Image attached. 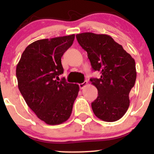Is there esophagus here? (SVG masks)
Listing matches in <instances>:
<instances>
[{
  "mask_svg": "<svg viewBox=\"0 0 154 154\" xmlns=\"http://www.w3.org/2000/svg\"><path fill=\"white\" fill-rule=\"evenodd\" d=\"M87 85H88V82H87V81H85L84 82L79 84V88H80V89H83V88L85 87V86H87Z\"/></svg>",
  "mask_w": 154,
  "mask_h": 154,
  "instance_id": "esophagus-1",
  "label": "esophagus"
}]
</instances>
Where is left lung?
Here are the masks:
<instances>
[{
  "label": "left lung",
  "mask_w": 154,
  "mask_h": 154,
  "mask_svg": "<svg viewBox=\"0 0 154 154\" xmlns=\"http://www.w3.org/2000/svg\"><path fill=\"white\" fill-rule=\"evenodd\" d=\"M76 38L87 51L93 69L101 74L99 79H90L98 89L91 103L93 113L103 121H117L130 106L129 95L137 76L135 60L108 35L84 32Z\"/></svg>",
  "instance_id": "left-lung-1"
}]
</instances>
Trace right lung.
<instances>
[{"mask_svg":"<svg viewBox=\"0 0 154 154\" xmlns=\"http://www.w3.org/2000/svg\"><path fill=\"white\" fill-rule=\"evenodd\" d=\"M75 35L43 39L26 48L17 66L18 88L26 104L48 125L64 122L72 114L79 85L59 80L63 69L61 59Z\"/></svg>","mask_w":154,"mask_h":154,"instance_id":"1","label":"right lung"}]
</instances>
